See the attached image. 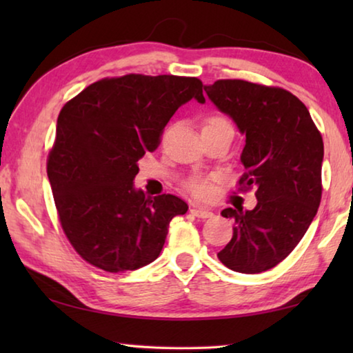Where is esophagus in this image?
Here are the masks:
<instances>
[{"label": "esophagus", "mask_w": 353, "mask_h": 353, "mask_svg": "<svg viewBox=\"0 0 353 353\" xmlns=\"http://www.w3.org/2000/svg\"><path fill=\"white\" fill-rule=\"evenodd\" d=\"M190 212L193 213L194 216L202 218V219H205V218H212V216H213V212H210V210H205V208H191Z\"/></svg>", "instance_id": "obj_1"}]
</instances>
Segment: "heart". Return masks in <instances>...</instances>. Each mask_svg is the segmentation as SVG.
Listing matches in <instances>:
<instances>
[{"label": "heart", "instance_id": "1", "mask_svg": "<svg viewBox=\"0 0 353 353\" xmlns=\"http://www.w3.org/2000/svg\"><path fill=\"white\" fill-rule=\"evenodd\" d=\"M218 126H229V121H227V119L223 117L213 115V117H208L204 123V129L205 128H218ZM187 187L191 193H193L194 196H198V198H207V196L212 194V185H210V182H208V179H205V177L191 179Z\"/></svg>", "mask_w": 353, "mask_h": 353}]
</instances>
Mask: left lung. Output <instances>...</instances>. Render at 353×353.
Listing matches in <instances>:
<instances>
[{"mask_svg":"<svg viewBox=\"0 0 353 353\" xmlns=\"http://www.w3.org/2000/svg\"><path fill=\"white\" fill-rule=\"evenodd\" d=\"M207 97L234 119L246 145L240 190L255 188L252 210L224 208L234 235L218 259L229 270L259 274L279 265L305 235L318 212L324 143L301 99L279 87L241 79L205 85Z\"/></svg>","mask_w":353,"mask_h":353,"instance_id":"1","label":"left lung"}]
</instances>
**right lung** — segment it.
I'll use <instances>...</instances> for the list:
<instances>
[{
  "label": "right lung",
  "instance_id": "1",
  "mask_svg": "<svg viewBox=\"0 0 353 353\" xmlns=\"http://www.w3.org/2000/svg\"><path fill=\"white\" fill-rule=\"evenodd\" d=\"M202 88L198 77L126 74L62 107L46 171L62 229L87 263L135 271L162 252L171 219L188 205L172 194L146 198L134 179L179 107L205 103Z\"/></svg>",
  "mask_w": 353,
  "mask_h": 353
}]
</instances>
